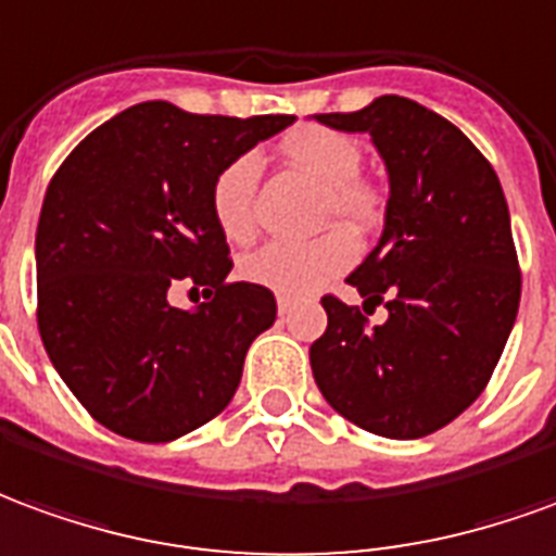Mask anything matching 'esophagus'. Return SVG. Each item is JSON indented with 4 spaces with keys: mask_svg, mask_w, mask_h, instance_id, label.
Segmentation results:
<instances>
[{
    "mask_svg": "<svg viewBox=\"0 0 556 556\" xmlns=\"http://www.w3.org/2000/svg\"><path fill=\"white\" fill-rule=\"evenodd\" d=\"M290 305H293L290 299H287V296H278V311H281V314H287V311H290Z\"/></svg>",
    "mask_w": 556,
    "mask_h": 556,
    "instance_id": "esophagus-1",
    "label": "esophagus"
}]
</instances>
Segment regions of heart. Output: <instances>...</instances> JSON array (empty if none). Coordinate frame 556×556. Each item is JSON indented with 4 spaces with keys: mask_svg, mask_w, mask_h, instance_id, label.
Returning <instances> with one entry per match:
<instances>
[{
    "mask_svg": "<svg viewBox=\"0 0 556 556\" xmlns=\"http://www.w3.org/2000/svg\"><path fill=\"white\" fill-rule=\"evenodd\" d=\"M285 159L326 188L323 222H341L356 233H371L386 215L380 185L362 176L365 152L356 140L320 125L299 128L281 143ZM260 155L248 149L236 155L212 182V218L230 242H248L257 233ZM356 260V239L334 227L311 242L275 239L242 260L251 285L269 287L281 296H308Z\"/></svg>",
    "mask_w": 556,
    "mask_h": 556,
    "instance_id": "obj_1",
    "label": "heart"
}]
</instances>
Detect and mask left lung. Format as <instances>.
<instances>
[{"label":"left lung","instance_id":"obj_1","mask_svg":"<svg viewBox=\"0 0 556 556\" xmlns=\"http://www.w3.org/2000/svg\"><path fill=\"white\" fill-rule=\"evenodd\" d=\"M317 122L371 134L389 203L380 242L348 278L362 308L320 299L329 326L311 344V371L323 397L365 431L434 434L485 392L521 302L497 173L452 122L410 98L383 96ZM377 304L390 317L371 327Z\"/></svg>","mask_w":556,"mask_h":556}]
</instances>
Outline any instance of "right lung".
<instances>
[{"label": "right lung", "mask_w": 556, "mask_h": 556, "mask_svg": "<svg viewBox=\"0 0 556 556\" xmlns=\"http://www.w3.org/2000/svg\"><path fill=\"white\" fill-rule=\"evenodd\" d=\"M293 116H203L146 101L74 146L47 185L35 233L38 332L59 377L110 431L167 443L230 404L251 341L278 305L227 281L215 176ZM179 280L204 287L173 309Z\"/></svg>", "instance_id": "right-lung-1"}]
</instances>
